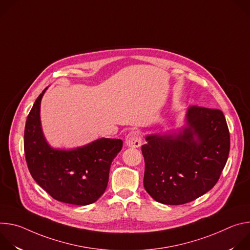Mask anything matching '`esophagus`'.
<instances>
[{
	"instance_id": "obj_1",
	"label": "esophagus",
	"mask_w": 250,
	"mask_h": 250,
	"mask_svg": "<svg viewBox=\"0 0 250 250\" xmlns=\"http://www.w3.org/2000/svg\"><path fill=\"white\" fill-rule=\"evenodd\" d=\"M141 145V135L137 130L130 131L125 137V146L128 147H139Z\"/></svg>"
}]
</instances>
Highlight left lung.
<instances>
[{
    "instance_id": "1",
    "label": "left lung",
    "mask_w": 250,
    "mask_h": 250,
    "mask_svg": "<svg viewBox=\"0 0 250 250\" xmlns=\"http://www.w3.org/2000/svg\"><path fill=\"white\" fill-rule=\"evenodd\" d=\"M141 146L144 186L158 203L183 205L218 182L229 153V131L222 111L188 106L176 129L146 136Z\"/></svg>"
}]
</instances>
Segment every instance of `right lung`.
Wrapping results in <instances>:
<instances>
[{
    "label": "right lung",
    "mask_w": 250,
    "mask_h": 250,
    "mask_svg": "<svg viewBox=\"0 0 250 250\" xmlns=\"http://www.w3.org/2000/svg\"><path fill=\"white\" fill-rule=\"evenodd\" d=\"M46 87L35 100L24 127V154L28 170L53 199L71 205L95 203L105 191L113 160L123 140L98 138L75 148H55L46 140L41 121V104Z\"/></svg>",
    "instance_id": "obj_1"
}]
</instances>
